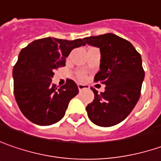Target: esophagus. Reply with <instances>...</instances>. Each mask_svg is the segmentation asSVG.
Segmentation results:
<instances>
[{"label": "esophagus", "mask_w": 161, "mask_h": 161, "mask_svg": "<svg viewBox=\"0 0 161 161\" xmlns=\"http://www.w3.org/2000/svg\"><path fill=\"white\" fill-rule=\"evenodd\" d=\"M77 87L79 89V91H82V90H85V89H88L89 86H86V85H84V84H77Z\"/></svg>", "instance_id": "34e87169"}]
</instances>
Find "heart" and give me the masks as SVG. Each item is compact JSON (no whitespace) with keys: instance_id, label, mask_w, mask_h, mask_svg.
Here are the masks:
<instances>
[{"instance_id":"obj_1","label":"heart","mask_w":161,"mask_h":161,"mask_svg":"<svg viewBox=\"0 0 161 161\" xmlns=\"http://www.w3.org/2000/svg\"><path fill=\"white\" fill-rule=\"evenodd\" d=\"M86 75L85 73H83V72H81V73H79L78 75H77V78L79 79V80H84V79H86Z\"/></svg>"}]
</instances>
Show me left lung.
<instances>
[{
  "label": "left lung",
  "mask_w": 161,
  "mask_h": 161,
  "mask_svg": "<svg viewBox=\"0 0 161 161\" xmlns=\"http://www.w3.org/2000/svg\"><path fill=\"white\" fill-rule=\"evenodd\" d=\"M84 40L100 49V71L94 80L106 86L101 93L92 88L94 99L86 106L88 118L99 126L117 125L131 113L140 98L144 78L141 55L130 42L111 33Z\"/></svg>",
  "instance_id": "1"
}]
</instances>
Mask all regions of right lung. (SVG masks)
Here are the masks:
<instances>
[{"label":"right lung","instance_id":"right-lung-1","mask_svg":"<svg viewBox=\"0 0 161 161\" xmlns=\"http://www.w3.org/2000/svg\"><path fill=\"white\" fill-rule=\"evenodd\" d=\"M84 45L82 39L46 37L20 51L12 72L15 99L21 112L34 124L53 125L64 117L70 100L78 93V87L68 79L57 89L52 78L54 70L65 66L70 52Z\"/></svg>","mask_w":161,"mask_h":161}]
</instances>
